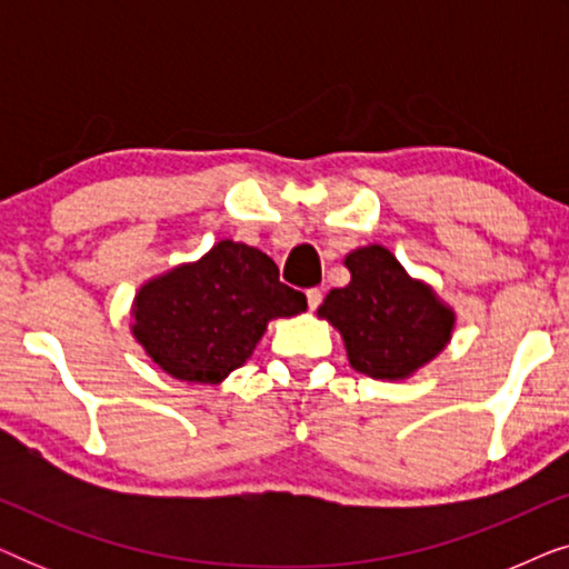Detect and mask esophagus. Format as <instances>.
<instances>
[{
  "mask_svg": "<svg viewBox=\"0 0 569 569\" xmlns=\"http://www.w3.org/2000/svg\"><path fill=\"white\" fill-rule=\"evenodd\" d=\"M306 298H308V308H310V310H316L318 306H321L323 292L318 290V287H313V290H308V292H306Z\"/></svg>",
  "mask_w": 569,
  "mask_h": 569,
  "instance_id": "esophagus-1",
  "label": "esophagus"
}]
</instances>
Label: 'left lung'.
I'll list each match as a JSON object with an SVG mask.
<instances>
[{"instance_id":"8db88e82","label":"left lung","mask_w":569,"mask_h":569,"mask_svg":"<svg viewBox=\"0 0 569 569\" xmlns=\"http://www.w3.org/2000/svg\"><path fill=\"white\" fill-rule=\"evenodd\" d=\"M345 263L352 279L326 295L318 316L337 326L357 372L401 380L446 349L453 310L411 279L388 248H357Z\"/></svg>"}]
</instances>
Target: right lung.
I'll use <instances>...</instances> for the list:
<instances>
[{
	"label": "right lung",
	"instance_id": "add662e5",
	"mask_svg": "<svg viewBox=\"0 0 569 569\" xmlns=\"http://www.w3.org/2000/svg\"><path fill=\"white\" fill-rule=\"evenodd\" d=\"M306 308V295L279 282L267 253L220 240L199 261L170 269L137 292L131 331L168 376L220 383L251 357L271 318Z\"/></svg>",
	"mask_w": 569,
	"mask_h": 569
}]
</instances>
